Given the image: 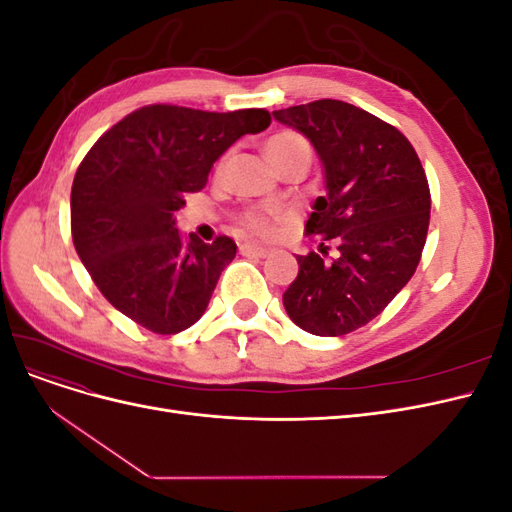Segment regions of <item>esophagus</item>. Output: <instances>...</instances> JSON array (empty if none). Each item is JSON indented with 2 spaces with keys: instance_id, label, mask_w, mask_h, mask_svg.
I'll list each match as a JSON object with an SVG mask.
<instances>
[{
  "instance_id": "1",
  "label": "esophagus",
  "mask_w": 512,
  "mask_h": 512,
  "mask_svg": "<svg viewBox=\"0 0 512 512\" xmlns=\"http://www.w3.org/2000/svg\"><path fill=\"white\" fill-rule=\"evenodd\" d=\"M239 252L243 256H256V258H265L269 254V250H265V247H256V245H247V243L239 245Z\"/></svg>"
}]
</instances>
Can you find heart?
Returning a JSON list of instances; mask_svg holds the SVG:
<instances>
[{"label": "heart", "mask_w": 512, "mask_h": 512, "mask_svg": "<svg viewBox=\"0 0 512 512\" xmlns=\"http://www.w3.org/2000/svg\"><path fill=\"white\" fill-rule=\"evenodd\" d=\"M265 153H267V158L277 168H280L288 160L301 158V156L309 158L312 156V149H309V143L299 132L282 130V132H275L267 138ZM273 224H275V218H271V215L260 213V211H250L243 215L237 226H239V232L243 237H269L273 232Z\"/></svg>", "instance_id": "b5f03b06"}]
</instances>
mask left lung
I'll return each mask as SVG.
<instances>
[{"instance_id": "obj_1", "label": "left lung", "mask_w": 512, "mask_h": 512, "mask_svg": "<svg viewBox=\"0 0 512 512\" xmlns=\"http://www.w3.org/2000/svg\"><path fill=\"white\" fill-rule=\"evenodd\" d=\"M316 147L327 177L305 224L322 256H297L299 275L284 292L290 320L320 337L365 327L414 275L421 260L431 194L421 160L391 123L342 100L273 111ZM336 239V258L324 261Z\"/></svg>"}]
</instances>
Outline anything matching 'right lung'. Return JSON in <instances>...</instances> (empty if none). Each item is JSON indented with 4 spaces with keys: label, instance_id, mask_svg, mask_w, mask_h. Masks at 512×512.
Listing matches in <instances>:
<instances>
[{
    "label": "right lung",
    "instance_id": "add662e5",
    "mask_svg": "<svg viewBox=\"0 0 512 512\" xmlns=\"http://www.w3.org/2000/svg\"><path fill=\"white\" fill-rule=\"evenodd\" d=\"M265 108L209 113L149 104L117 121L76 168L70 226L91 280L123 316L175 335L205 314L235 258L230 237L213 243L175 228L185 194L203 190L213 162L241 138L267 130Z\"/></svg>",
    "mask_w": 512,
    "mask_h": 512
}]
</instances>
